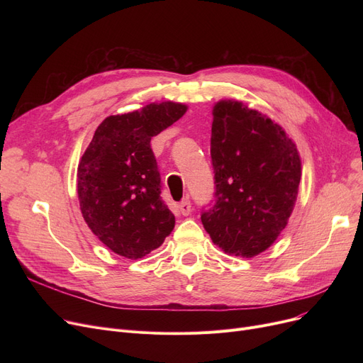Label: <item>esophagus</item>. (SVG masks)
<instances>
[{
	"instance_id": "34e87169",
	"label": "esophagus",
	"mask_w": 363,
	"mask_h": 363,
	"mask_svg": "<svg viewBox=\"0 0 363 363\" xmlns=\"http://www.w3.org/2000/svg\"><path fill=\"white\" fill-rule=\"evenodd\" d=\"M178 208H179V213H181V215L188 216L189 213H191V201H189L188 199H184V200L179 203Z\"/></svg>"
}]
</instances>
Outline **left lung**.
<instances>
[{
  "mask_svg": "<svg viewBox=\"0 0 363 363\" xmlns=\"http://www.w3.org/2000/svg\"><path fill=\"white\" fill-rule=\"evenodd\" d=\"M212 114L216 201L201 222L225 253L255 257L289 223L298 194L300 155L281 125L242 101L220 100Z\"/></svg>",
  "mask_w": 363,
  "mask_h": 363,
  "instance_id": "8db88e82",
  "label": "left lung"
}]
</instances>
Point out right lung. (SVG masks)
<instances>
[{"label": "right lung", "instance_id": "right-lung-1", "mask_svg": "<svg viewBox=\"0 0 363 363\" xmlns=\"http://www.w3.org/2000/svg\"><path fill=\"white\" fill-rule=\"evenodd\" d=\"M188 106L151 103L106 118L78 164V199L92 234L126 259L159 249L175 226L160 197L151 138L179 121Z\"/></svg>", "mask_w": 363, "mask_h": 363}]
</instances>
